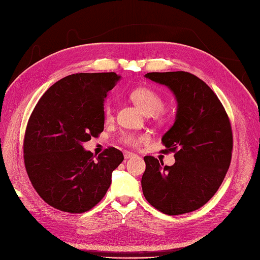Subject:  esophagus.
<instances>
[{"mask_svg": "<svg viewBox=\"0 0 260 260\" xmlns=\"http://www.w3.org/2000/svg\"><path fill=\"white\" fill-rule=\"evenodd\" d=\"M123 155H124V158H131L133 156H135V154L131 153V152L124 151V153H123Z\"/></svg>", "mask_w": 260, "mask_h": 260, "instance_id": "esophagus-1", "label": "esophagus"}]
</instances>
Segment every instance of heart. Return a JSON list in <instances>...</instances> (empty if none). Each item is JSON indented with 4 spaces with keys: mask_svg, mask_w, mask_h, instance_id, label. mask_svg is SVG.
<instances>
[{
    "mask_svg": "<svg viewBox=\"0 0 260 260\" xmlns=\"http://www.w3.org/2000/svg\"><path fill=\"white\" fill-rule=\"evenodd\" d=\"M130 98L135 103L140 111L146 115H163L162 106H163V98L162 95L151 88L142 86L131 91ZM104 117L106 121H111L113 118V106L112 104H106L104 108ZM122 142L129 145L131 147L138 146L147 140V136L145 135H135V134H124L122 136Z\"/></svg>",
    "mask_w": 260,
    "mask_h": 260,
    "instance_id": "1",
    "label": "heart"
}]
</instances>
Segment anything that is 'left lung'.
<instances>
[{"mask_svg": "<svg viewBox=\"0 0 260 260\" xmlns=\"http://www.w3.org/2000/svg\"><path fill=\"white\" fill-rule=\"evenodd\" d=\"M145 77L174 93L177 112L162 137L176 162L165 167L155 157H144V197L167 215L194 211L215 195L230 168L233 136L229 116L215 92L190 73H147Z\"/></svg>", "mask_w": 260, "mask_h": 260, "instance_id": "1", "label": "left lung"}]
</instances>
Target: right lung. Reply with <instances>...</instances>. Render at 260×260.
<instances>
[{
	"instance_id": "1",
	"label": "right lung",
	"mask_w": 260,
	"mask_h": 260,
	"mask_svg": "<svg viewBox=\"0 0 260 260\" xmlns=\"http://www.w3.org/2000/svg\"><path fill=\"white\" fill-rule=\"evenodd\" d=\"M115 73H77L56 82L36 105L26 127L24 160L36 192L58 210L82 213L102 200L121 165L109 147L93 158L83 143L104 130V103Z\"/></svg>"
}]
</instances>
